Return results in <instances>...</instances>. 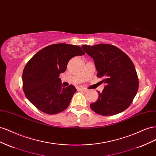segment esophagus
<instances>
[{
	"mask_svg": "<svg viewBox=\"0 0 156 156\" xmlns=\"http://www.w3.org/2000/svg\"><path fill=\"white\" fill-rule=\"evenodd\" d=\"M78 90H79V91H86L87 90L86 88H85V87H79L78 88Z\"/></svg>",
	"mask_w": 156,
	"mask_h": 156,
	"instance_id": "1",
	"label": "esophagus"
}]
</instances>
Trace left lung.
I'll return each mask as SVG.
<instances>
[{
    "mask_svg": "<svg viewBox=\"0 0 156 156\" xmlns=\"http://www.w3.org/2000/svg\"><path fill=\"white\" fill-rule=\"evenodd\" d=\"M83 50L91 57L97 70V76L106 83L93 111L102 115H112L131 105L139 89V78L132 61L125 53L111 44L83 45Z\"/></svg>",
    "mask_w": 156,
    "mask_h": 156,
    "instance_id": "obj_1",
    "label": "left lung"
}]
</instances>
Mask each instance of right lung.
Returning <instances> with one entry per match:
<instances>
[{
  "label": "right lung",
  "mask_w": 156,
  "mask_h": 156,
  "mask_svg": "<svg viewBox=\"0 0 156 156\" xmlns=\"http://www.w3.org/2000/svg\"><path fill=\"white\" fill-rule=\"evenodd\" d=\"M85 52L78 46L51 44L42 49L26 64L22 80L26 97L35 107L48 114L63 112L76 91L73 85L65 87L59 78L69 60Z\"/></svg>",
  "instance_id": "1"
}]
</instances>
